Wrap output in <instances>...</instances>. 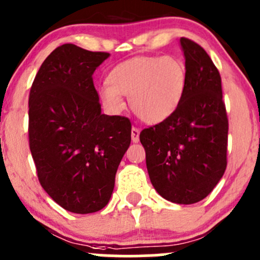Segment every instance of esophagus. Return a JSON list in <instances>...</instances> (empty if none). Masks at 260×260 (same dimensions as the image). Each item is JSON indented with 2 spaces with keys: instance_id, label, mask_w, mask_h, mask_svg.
Masks as SVG:
<instances>
[{
  "instance_id": "1",
  "label": "esophagus",
  "mask_w": 260,
  "mask_h": 260,
  "mask_svg": "<svg viewBox=\"0 0 260 260\" xmlns=\"http://www.w3.org/2000/svg\"><path fill=\"white\" fill-rule=\"evenodd\" d=\"M131 141H133L134 144L140 141V130L138 127H133V129H131Z\"/></svg>"
}]
</instances>
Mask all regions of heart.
Returning a JSON list of instances; mask_svg holds the SVG:
<instances>
[{"label":"heart","mask_w":260,"mask_h":260,"mask_svg":"<svg viewBox=\"0 0 260 260\" xmlns=\"http://www.w3.org/2000/svg\"><path fill=\"white\" fill-rule=\"evenodd\" d=\"M98 99L109 114L125 109L129 97L133 112L146 124H159L176 113L184 98L188 72L174 56H136L113 67Z\"/></svg>","instance_id":"1"}]
</instances>
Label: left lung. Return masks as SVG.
Returning a JSON list of instances; mask_svg holds the SVG:
<instances>
[{
	"label": "left lung",
	"instance_id": "8db88e82",
	"mask_svg": "<svg viewBox=\"0 0 260 260\" xmlns=\"http://www.w3.org/2000/svg\"><path fill=\"white\" fill-rule=\"evenodd\" d=\"M188 83L171 118L141 131L148 176L156 191L171 203L203 200L227 166V120L221 77L197 43L180 38Z\"/></svg>",
	"mask_w": 260,
	"mask_h": 260
}]
</instances>
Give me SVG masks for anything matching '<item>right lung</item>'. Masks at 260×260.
I'll use <instances>...</instances> for the list:
<instances>
[{"label": "right lung", "mask_w": 260, "mask_h": 260, "mask_svg": "<svg viewBox=\"0 0 260 260\" xmlns=\"http://www.w3.org/2000/svg\"><path fill=\"white\" fill-rule=\"evenodd\" d=\"M110 54L63 44L29 94V146L44 190L61 208L92 214L109 203L131 141L130 120L102 113L92 76Z\"/></svg>", "instance_id": "add662e5"}]
</instances>
